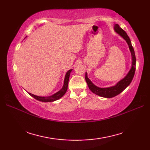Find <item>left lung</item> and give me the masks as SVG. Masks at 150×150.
I'll use <instances>...</instances> for the list:
<instances>
[{
	"label": "left lung",
	"mask_w": 150,
	"mask_h": 150,
	"mask_svg": "<svg viewBox=\"0 0 150 150\" xmlns=\"http://www.w3.org/2000/svg\"><path fill=\"white\" fill-rule=\"evenodd\" d=\"M115 30L116 31V32L119 33L120 35L124 39H125L126 41L128 43L129 46V48L130 50V52L132 53V66L131 69L129 70L128 75H127L125 77H124L122 80L119 81L118 83L113 87L110 88H98L96 86H95L91 81L87 77V73H86L85 75V79L86 81L88 86L90 90L93 92V93L96 94L98 96L106 97V98H111L114 97L116 95L120 94L128 86L129 84L131 83V82L133 80V78L134 77L135 72V64H136V57L135 55L134 49L132 45L131 40L129 38L128 35L126 33V31L121 28L119 24L115 25Z\"/></svg>",
	"instance_id": "1"
}]
</instances>
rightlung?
Listing matches in <instances>:
<instances>
[{
  "label": "right lung",
  "instance_id": "1",
  "mask_svg": "<svg viewBox=\"0 0 150 150\" xmlns=\"http://www.w3.org/2000/svg\"><path fill=\"white\" fill-rule=\"evenodd\" d=\"M72 71V69H70L69 71L66 73V76H65V79H64V86L58 92H57L54 95H52V96L50 97H39V96H36V95L31 94L30 93H29L31 97H33V98H35V99L41 101V102H44V103H47V102H53L59 99L60 98H61L66 93V92L68 90V81H69V75L70 73Z\"/></svg>",
  "mask_w": 150,
  "mask_h": 150
}]
</instances>
